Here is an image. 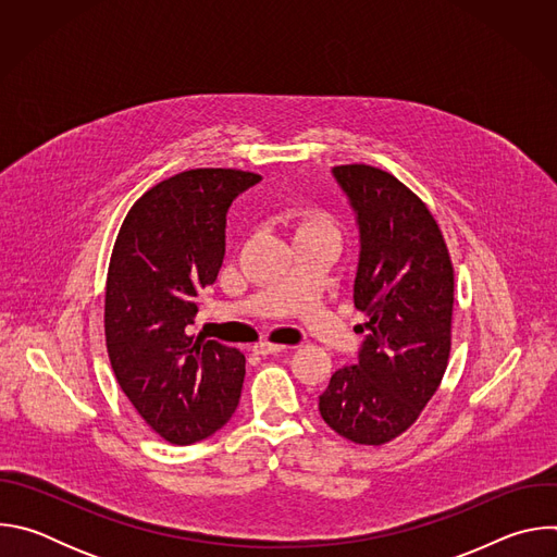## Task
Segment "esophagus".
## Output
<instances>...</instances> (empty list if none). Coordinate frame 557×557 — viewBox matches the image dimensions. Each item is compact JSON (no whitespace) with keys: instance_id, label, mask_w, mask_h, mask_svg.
<instances>
[{"instance_id":"obj_1","label":"esophagus","mask_w":557,"mask_h":557,"mask_svg":"<svg viewBox=\"0 0 557 557\" xmlns=\"http://www.w3.org/2000/svg\"><path fill=\"white\" fill-rule=\"evenodd\" d=\"M288 346H282V344H271V342H260V344H256L253 346V352L256 355H262V357H267V355H280V352H284Z\"/></svg>"}]
</instances>
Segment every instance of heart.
<instances>
[{"label": "heart", "mask_w": 557, "mask_h": 557, "mask_svg": "<svg viewBox=\"0 0 557 557\" xmlns=\"http://www.w3.org/2000/svg\"><path fill=\"white\" fill-rule=\"evenodd\" d=\"M301 231H333V222L320 209H306L297 220V233Z\"/></svg>", "instance_id": "heart-1"}]
</instances>
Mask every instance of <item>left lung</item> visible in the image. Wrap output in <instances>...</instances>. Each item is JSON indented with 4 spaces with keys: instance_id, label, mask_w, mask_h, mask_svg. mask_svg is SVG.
Returning a JSON list of instances; mask_svg holds the SVG:
<instances>
[{
    "instance_id": "obj_1",
    "label": "left lung",
    "mask_w": 557,
    "mask_h": 557,
    "mask_svg": "<svg viewBox=\"0 0 557 557\" xmlns=\"http://www.w3.org/2000/svg\"><path fill=\"white\" fill-rule=\"evenodd\" d=\"M357 213L355 306L368 314L359 361L331 376L322 419L359 445L404 434L445 374L451 350L454 267L425 202L370 165L333 170Z\"/></svg>"
}]
</instances>
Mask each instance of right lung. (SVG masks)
Wrapping results in <instances>:
<instances>
[{"mask_svg":"<svg viewBox=\"0 0 557 557\" xmlns=\"http://www.w3.org/2000/svg\"><path fill=\"white\" fill-rule=\"evenodd\" d=\"M260 178L181 172L147 189L116 235L106 284L108 357L129 404L172 445L211 436L240 404L245 355L187 335V326L222 267L226 211Z\"/></svg>","mask_w":557,"mask_h":557,"instance_id":"obj_1","label":"right lung"}]
</instances>
